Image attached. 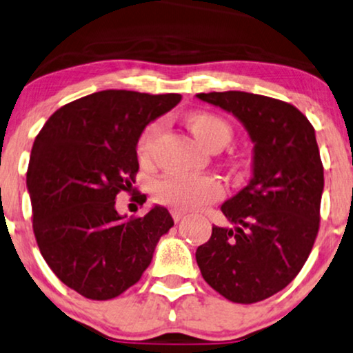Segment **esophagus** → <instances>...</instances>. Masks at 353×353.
Here are the masks:
<instances>
[{
	"label": "esophagus",
	"instance_id": "1",
	"mask_svg": "<svg viewBox=\"0 0 353 353\" xmlns=\"http://www.w3.org/2000/svg\"><path fill=\"white\" fill-rule=\"evenodd\" d=\"M171 215H172V218H174V221H176V223H179L181 220H182V218H184L185 216V213L184 212H179V210H171Z\"/></svg>",
	"mask_w": 353,
	"mask_h": 353
}]
</instances>
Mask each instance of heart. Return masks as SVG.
<instances>
[{"label": "heart", "instance_id": "heart-1", "mask_svg": "<svg viewBox=\"0 0 353 353\" xmlns=\"http://www.w3.org/2000/svg\"><path fill=\"white\" fill-rule=\"evenodd\" d=\"M187 127L195 138L210 151H218L233 138V130L221 117L210 112H192L185 117ZM159 125L151 123L141 133L137 145V156L140 163L146 164L151 159ZM154 199L179 212H192L205 205L216 202L223 195L220 181L212 176H174L159 181L153 189Z\"/></svg>", "mask_w": 353, "mask_h": 353}]
</instances>
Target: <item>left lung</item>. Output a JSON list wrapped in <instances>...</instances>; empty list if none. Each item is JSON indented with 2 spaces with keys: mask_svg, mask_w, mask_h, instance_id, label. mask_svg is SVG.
Returning a JSON list of instances; mask_svg holds the SVG:
<instances>
[{
  "mask_svg": "<svg viewBox=\"0 0 353 353\" xmlns=\"http://www.w3.org/2000/svg\"><path fill=\"white\" fill-rule=\"evenodd\" d=\"M197 97L233 114L254 148L251 181L221 205L233 226H213L195 259L205 282L226 300L262 301L295 279L318 234L324 169L314 128L296 107L267 96Z\"/></svg>",
  "mask_w": 353,
  "mask_h": 353,
  "instance_id": "8db88e82",
  "label": "left lung"
}]
</instances>
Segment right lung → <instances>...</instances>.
I'll list each match as a JSON object with an SVG mask.
<instances>
[{
  "mask_svg": "<svg viewBox=\"0 0 353 353\" xmlns=\"http://www.w3.org/2000/svg\"><path fill=\"white\" fill-rule=\"evenodd\" d=\"M181 99L107 89L60 107L35 138L28 169L35 239L53 274L89 300L135 285L174 226L161 205L127 220L115 199L133 190L146 125Z\"/></svg>",
  "mask_w": 353,
  "mask_h": 353,
  "instance_id": "add662e5",
  "label": "right lung"
}]
</instances>
